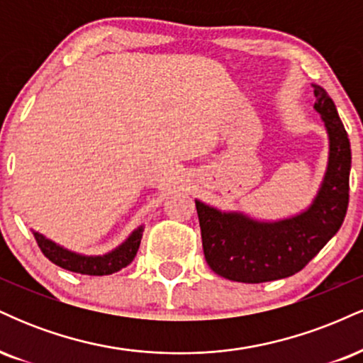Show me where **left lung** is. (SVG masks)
I'll list each match as a JSON object with an SVG mask.
<instances>
[{"label": "left lung", "instance_id": "8db88e82", "mask_svg": "<svg viewBox=\"0 0 363 363\" xmlns=\"http://www.w3.org/2000/svg\"><path fill=\"white\" fill-rule=\"evenodd\" d=\"M314 86V109L326 124L329 164L311 208L281 222H256L242 213H222L196 201L203 251L211 269L232 281L262 283L291 277L340 230L348 208L352 150L335 102Z\"/></svg>", "mask_w": 363, "mask_h": 363}]
</instances>
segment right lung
Wrapping results in <instances>:
<instances>
[{"label": "right lung", "mask_w": 363, "mask_h": 363, "mask_svg": "<svg viewBox=\"0 0 363 363\" xmlns=\"http://www.w3.org/2000/svg\"><path fill=\"white\" fill-rule=\"evenodd\" d=\"M141 235H143V228L133 232L129 235V239L123 245H119L116 251H112L106 256H80V254H74L72 251H66V249L60 247L51 240L45 239L44 235L34 232V237L39 244L40 251L49 261L57 264L60 268L68 269L73 273H82V274H91V277H102V274H112L119 269L126 268V266L135 259L136 252H138Z\"/></svg>", "instance_id": "1"}]
</instances>
